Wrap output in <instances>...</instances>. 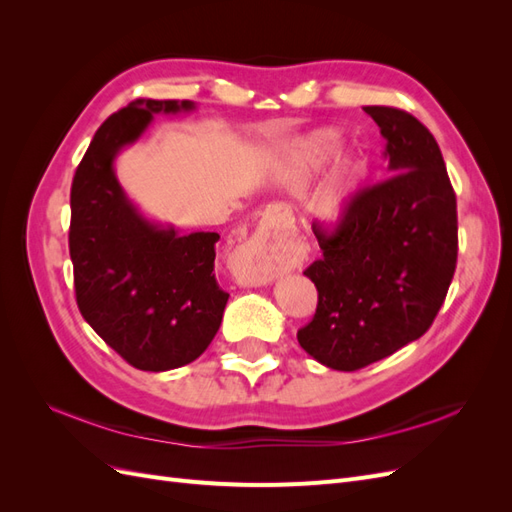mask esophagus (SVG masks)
<instances>
[{"label":"esophagus","instance_id":"esophagus-1","mask_svg":"<svg viewBox=\"0 0 512 512\" xmlns=\"http://www.w3.org/2000/svg\"><path fill=\"white\" fill-rule=\"evenodd\" d=\"M288 245L271 228H258L232 254V275L239 286H267L290 269Z\"/></svg>","mask_w":512,"mask_h":512}]
</instances>
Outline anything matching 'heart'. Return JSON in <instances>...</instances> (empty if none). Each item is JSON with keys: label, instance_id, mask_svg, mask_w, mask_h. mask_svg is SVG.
<instances>
[{"label": "heart", "instance_id": "b5f03b06", "mask_svg": "<svg viewBox=\"0 0 512 512\" xmlns=\"http://www.w3.org/2000/svg\"><path fill=\"white\" fill-rule=\"evenodd\" d=\"M339 145H342V134L333 128L309 132L286 153L280 170L282 179L290 188H303L333 158ZM361 175L363 162L359 158L346 156L339 160L312 196V203H309V209L316 215V220L329 226L342 224L352 207L356 192H359Z\"/></svg>", "mask_w": 512, "mask_h": 512}]
</instances>
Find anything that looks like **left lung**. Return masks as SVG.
I'll list each match as a JSON object with an SVG mask.
<instances>
[{"mask_svg": "<svg viewBox=\"0 0 512 512\" xmlns=\"http://www.w3.org/2000/svg\"><path fill=\"white\" fill-rule=\"evenodd\" d=\"M384 138L386 181L359 192L333 235L314 226V320L297 333L324 367L354 371L414 342L440 312L457 265V200L442 151L421 121L365 106Z\"/></svg>", "mask_w": 512, "mask_h": 512, "instance_id": "8db88e82", "label": "left lung"}]
</instances>
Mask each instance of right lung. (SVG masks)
<instances>
[{
	"instance_id": "obj_1",
	"label": "right lung",
	"mask_w": 512,
	"mask_h": 512,
	"mask_svg": "<svg viewBox=\"0 0 512 512\" xmlns=\"http://www.w3.org/2000/svg\"><path fill=\"white\" fill-rule=\"evenodd\" d=\"M190 100H134L91 141L70 192V258L83 318L130 365H188L218 333L228 292L215 280L218 232L181 235L147 218L115 175V160L153 115L194 113Z\"/></svg>"
}]
</instances>
